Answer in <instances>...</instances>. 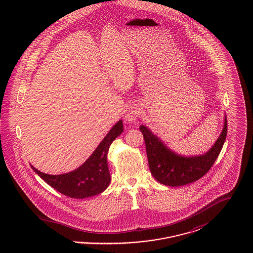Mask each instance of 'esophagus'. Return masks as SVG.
Masks as SVG:
<instances>
[{
	"label": "esophagus",
	"instance_id": "34e87169",
	"mask_svg": "<svg viewBox=\"0 0 253 253\" xmlns=\"http://www.w3.org/2000/svg\"><path fill=\"white\" fill-rule=\"evenodd\" d=\"M140 116V110L135 106V105H131L129 106L126 112H125V120L129 122H134L138 119V117Z\"/></svg>",
	"mask_w": 253,
	"mask_h": 253
}]
</instances>
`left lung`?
Returning <instances> with one entry per match:
<instances>
[{"instance_id":"obj_1","label":"left lung","mask_w":253,"mask_h":253,"mask_svg":"<svg viewBox=\"0 0 253 253\" xmlns=\"http://www.w3.org/2000/svg\"><path fill=\"white\" fill-rule=\"evenodd\" d=\"M139 129L144 137L149 168L153 176L163 185L179 187L200 179L211 168L226 140L228 122L225 116L223 130L215 143L204 155L194 157L175 154L146 126L141 125Z\"/></svg>"}]
</instances>
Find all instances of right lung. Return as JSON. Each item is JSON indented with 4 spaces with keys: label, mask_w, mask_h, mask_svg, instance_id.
Masks as SVG:
<instances>
[{
    "label": "right lung",
    "mask_w": 253,
    "mask_h": 253,
    "mask_svg": "<svg viewBox=\"0 0 253 253\" xmlns=\"http://www.w3.org/2000/svg\"><path fill=\"white\" fill-rule=\"evenodd\" d=\"M122 132L123 122L120 121L113 126L84 163L70 172L52 175L42 172L33 166L31 168L49 186L68 197L83 199L99 194L107 189L111 182L107 163L110 145Z\"/></svg>",
    "instance_id": "1"
}]
</instances>
